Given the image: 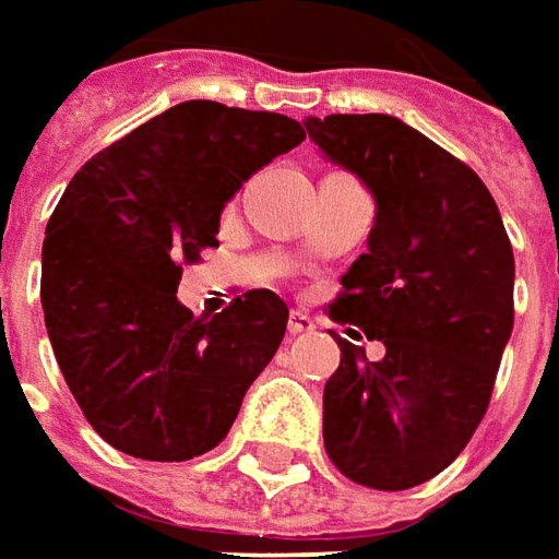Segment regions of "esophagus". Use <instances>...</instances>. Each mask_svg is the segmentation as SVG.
Segmentation results:
<instances>
[{
	"label": "esophagus",
	"mask_w": 559,
	"mask_h": 559,
	"mask_svg": "<svg viewBox=\"0 0 559 559\" xmlns=\"http://www.w3.org/2000/svg\"><path fill=\"white\" fill-rule=\"evenodd\" d=\"M317 329V323L310 320V313H305V310H292L288 313V332L292 335H305V332H313Z\"/></svg>",
	"instance_id": "1"
}]
</instances>
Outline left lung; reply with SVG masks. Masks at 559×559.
Listing matches in <instances>:
<instances>
[{
	"mask_svg": "<svg viewBox=\"0 0 559 559\" xmlns=\"http://www.w3.org/2000/svg\"><path fill=\"white\" fill-rule=\"evenodd\" d=\"M305 129L376 197L369 252L329 313L381 341L384 357L338 338L325 452L359 486L412 489L459 459L489 409L514 329L511 239L477 171L396 116H310Z\"/></svg>",
	"mask_w": 559,
	"mask_h": 559,
	"instance_id": "left-lung-1",
	"label": "left lung"
}]
</instances>
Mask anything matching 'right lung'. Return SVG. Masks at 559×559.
I'll return each instance as SVG.
<instances>
[{
	"label": "right lung",
	"mask_w": 559,
	"mask_h": 559,
	"mask_svg": "<svg viewBox=\"0 0 559 559\" xmlns=\"http://www.w3.org/2000/svg\"><path fill=\"white\" fill-rule=\"evenodd\" d=\"M301 141L288 116L183 100L67 183L45 227V329L82 415L119 452L187 462L215 449L276 354L288 307L271 288L193 317L178 283L218 246L224 202Z\"/></svg>",
	"instance_id": "right-lung-1"
}]
</instances>
